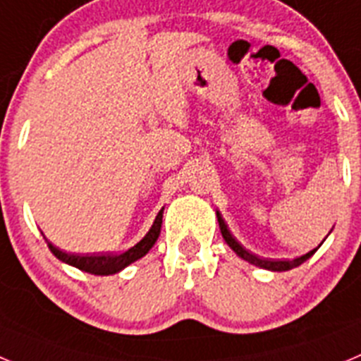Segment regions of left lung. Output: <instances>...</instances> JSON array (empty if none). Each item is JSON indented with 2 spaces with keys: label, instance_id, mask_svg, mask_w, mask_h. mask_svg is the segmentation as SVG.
<instances>
[{
  "label": "left lung",
  "instance_id": "left-lung-1",
  "mask_svg": "<svg viewBox=\"0 0 361 361\" xmlns=\"http://www.w3.org/2000/svg\"><path fill=\"white\" fill-rule=\"evenodd\" d=\"M216 219H219V226H220V233H222V237H224V240L228 242V245L231 247L235 253L238 255L240 258H244V260H247L250 264H253V266H258V267H264V269H271V271H289L293 269V267L300 266V264H304L305 260H307L309 257H311L312 253L317 250L309 251V253H305L304 257H298L295 258V260H271V258H260L257 257V255L250 253V251L245 250V247H242L240 244H238L237 240H235V237H233L231 233H229L228 226H226V222L222 220V216H220V213H216Z\"/></svg>",
  "mask_w": 361,
  "mask_h": 361
}]
</instances>
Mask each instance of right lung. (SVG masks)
<instances>
[{
  "label": "right lung",
  "mask_w": 361,
  "mask_h": 361,
  "mask_svg": "<svg viewBox=\"0 0 361 361\" xmlns=\"http://www.w3.org/2000/svg\"><path fill=\"white\" fill-rule=\"evenodd\" d=\"M162 212L164 208L159 212L157 219L153 222L152 229L146 233V237L141 242H137L133 247H130L128 251H124L121 255H104V253H92V255H72L65 253L59 247H56L54 244L49 242V247L54 255H56L59 260L70 264V266H75L78 269L86 271V273H92V275H114V273H119L121 269H124L126 266H130L132 262L139 260L141 257H145L152 245L155 244V240L161 235V224H162Z\"/></svg>",
  "instance_id": "right-lung-1"
}]
</instances>
